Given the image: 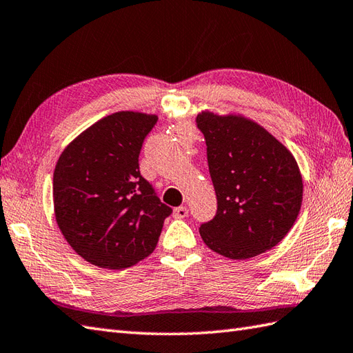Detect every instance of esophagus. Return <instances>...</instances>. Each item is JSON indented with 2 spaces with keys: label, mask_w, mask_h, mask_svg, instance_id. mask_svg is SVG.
<instances>
[{
  "label": "esophagus",
  "mask_w": 353,
  "mask_h": 353,
  "mask_svg": "<svg viewBox=\"0 0 353 353\" xmlns=\"http://www.w3.org/2000/svg\"><path fill=\"white\" fill-rule=\"evenodd\" d=\"M173 216L176 219H183L188 216V209L185 206H180V208H176L174 212H173Z\"/></svg>",
  "instance_id": "1"
}]
</instances>
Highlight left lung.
I'll list each match as a JSON object with an SVG mask.
<instances>
[{"instance_id": "8db88e82", "label": "left lung", "mask_w": 353, "mask_h": 353, "mask_svg": "<svg viewBox=\"0 0 353 353\" xmlns=\"http://www.w3.org/2000/svg\"><path fill=\"white\" fill-rule=\"evenodd\" d=\"M195 125L208 145L216 215L200 225L204 243L245 260L280 242L298 218L302 177L293 154L257 123L201 112Z\"/></svg>"}]
</instances>
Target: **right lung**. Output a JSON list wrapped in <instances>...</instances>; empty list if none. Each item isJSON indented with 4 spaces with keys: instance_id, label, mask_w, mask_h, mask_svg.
<instances>
[{
    "instance_id": "obj_1",
    "label": "right lung",
    "mask_w": 353,
    "mask_h": 353,
    "mask_svg": "<svg viewBox=\"0 0 353 353\" xmlns=\"http://www.w3.org/2000/svg\"><path fill=\"white\" fill-rule=\"evenodd\" d=\"M157 116L120 111L65 147L54 171V209L65 241L105 269H126L157 248L163 204L139 173V152Z\"/></svg>"
}]
</instances>
